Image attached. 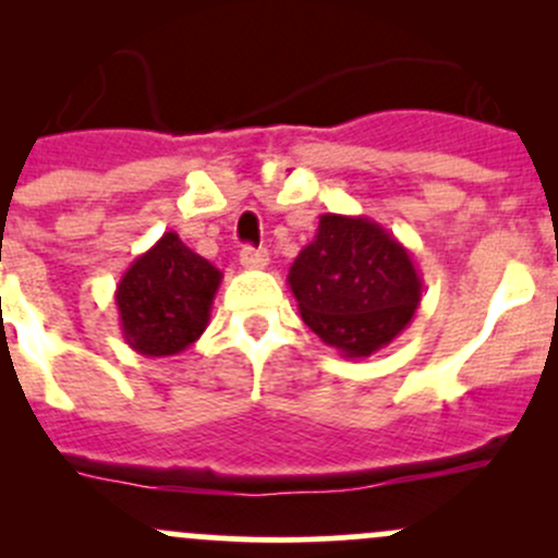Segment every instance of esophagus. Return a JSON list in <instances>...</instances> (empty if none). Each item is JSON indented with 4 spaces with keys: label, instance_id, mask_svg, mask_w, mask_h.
<instances>
[{
    "label": "esophagus",
    "instance_id": "34e87169",
    "mask_svg": "<svg viewBox=\"0 0 558 558\" xmlns=\"http://www.w3.org/2000/svg\"><path fill=\"white\" fill-rule=\"evenodd\" d=\"M240 264H243L245 269H264L269 264V256L262 247H243V251H240Z\"/></svg>",
    "mask_w": 558,
    "mask_h": 558
}]
</instances>
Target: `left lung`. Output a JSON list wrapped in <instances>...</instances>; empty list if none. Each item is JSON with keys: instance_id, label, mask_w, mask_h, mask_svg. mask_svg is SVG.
Returning <instances> with one entry per match:
<instances>
[{"instance_id": "1", "label": "left lung", "mask_w": 558, "mask_h": 558, "mask_svg": "<svg viewBox=\"0 0 558 558\" xmlns=\"http://www.w3.org/2000/svg\"><path fill=\"white\" fill-rule=\"evenodd\" d=\"M302 320L340 356L364 359L413 320L424 280L408 251L367 216L324 213L289 269Z\"/></svg>"}]
</instances>
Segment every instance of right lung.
<instances>
[{
	"mask_svg": "<svg viewBox=\"0 0 558 558\" xmlns=\"http://www.w3.org/2000/svg\"><path fill=\"white\" fill-rule=\"evenodd\" d=\"M223 275L174 232L140 253L116 286L121 335L140 356H174L202 337Z\"/></svg>",
	"mask_w": 558,
	"mask_h": 558,
	"instance_id": "right-lung-1",
	"label": "right lung"
}]
</instances>
